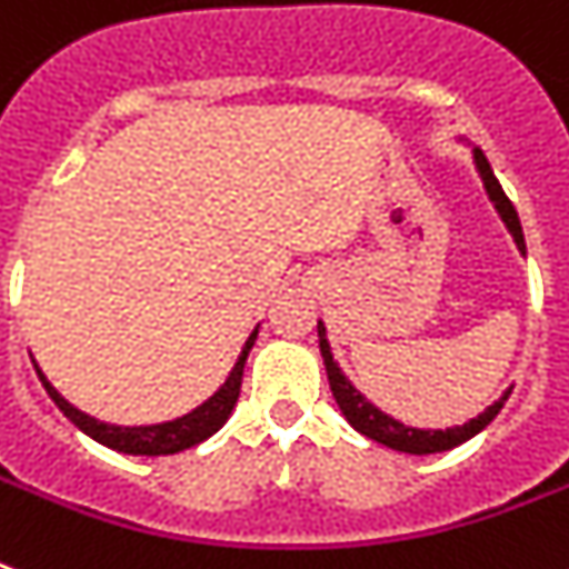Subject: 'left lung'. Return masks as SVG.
Returning a JSON list of instances; mask_svg holds the SVG:
<instances>
[{
	"label": "left lung",
	"mask_w": 569,
	"mask_h": 569,
	"mask_svg": "<svg viewBox=\"0 0 569 569\" xmlns=\"http://www.w3.org/2000/svg\"><path fill=\"white\" fill-rule=\"evenodd\" d=\"M476 168L481 173V180H485V189L490 194V200L496 203L499 214H502L505 227L511 230L513 241H517V248L526 253V239H522V227H520V218H517V209L513 203L508 200V194L502 191L499 180L493 177V168L487 162V156L481 150H476ZM319 348H321V357H325V369H328V380H330V389H333V398H337L339 410L346 413V419L355 425L357 431L366 433L369 440H378L383 446L396 451H407V455H433V451H449L460 442H467L469 437H476L478 431H485L487 425L493 422L496 413L502 410L505 398L511 396V389L505 392L499 401L487 407L485 413L478 416V419H469V422L458 425V428H446V431H422V428H407V425L396 422L392 416L380 413L378 407L369 405L360 392H357L351 383L346 380V375L339 372V366L333 363V355H330V346H328V330L325 325L319 321Z\"/></svg>",
	"instance_id": "obj_1"
}]
</instances>
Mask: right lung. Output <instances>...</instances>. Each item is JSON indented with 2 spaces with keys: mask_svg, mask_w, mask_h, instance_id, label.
<instances>
[{
  "mask_svg": "<svg viewBox=\"0 0 569 569\" xmlns=\"http://www.w3.org/2000/svg\"><path fill=\"white\" fill-rule=\"evenodd\" d=\"M257 333L259 328L250 333L244 348H241V355L239 360H236V366H232L230 378L223 380V387L218 389L209 401L194 407L191 413L162 425H136V428H129L127 425V428H123V425L100 422V419H93V416L76 410L70 401H64V398L58 396V389L43 378L38 363H34V372H38L40 383H43V389L49 392V398L58 405V410H61V413H64L76 428H79V431H84L88 437L102 442V446H109V449L114 451H123V455H150V458H156V455H177V451L191 449V446H197V442H203L206 437H212V433L218 431L227 419H230L232 407H236L241 392L244 360H248L250 348H253V342H257Z\"/></svg>",
  "mask_w": 569,
  "mask_h": 569,
  "instance_id": "add662e5",
  "label": "right lung"
}]
</instances>
